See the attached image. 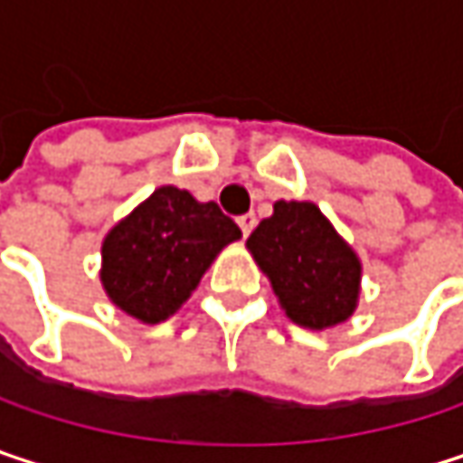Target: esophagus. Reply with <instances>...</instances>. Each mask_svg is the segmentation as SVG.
I'll return each instance as SVG.
<instances>
[{
    "label": "esophagus",
    "instance_id": "esophagus-1",
    "mask_svg": "<svg viewBox=\"0 0 463 463\" xmlns=\"http://www.w3.org/2000/svg\"><path fill=\"white\" fill-rule=\"evenodd\" d=\"M254 225H257L254 214H243V217H238V228H241L243 235H249V232L254 231Z\"/></svg>",
    "mask_w": 463,
    "mask_h": 463
}]
</instances>
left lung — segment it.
Wrapping results in <instances>:
<instances>
[{
  "label": "left lung",
  "mask_w": 463,
  "mask_h": 463,
  "mask_svg": "<svg viewBox=\"0 0 463 463\" xmlns=\"http://www.w3.org/2000/svg\"><path fill=\"white\" fill-rule=\"evenodd\" d=\"M246 246L295 324L326 329L354 314L362 262L317 203L276 201Z\"/></svg>",
  "instance_id": "8db88e82"
}]
</instances>
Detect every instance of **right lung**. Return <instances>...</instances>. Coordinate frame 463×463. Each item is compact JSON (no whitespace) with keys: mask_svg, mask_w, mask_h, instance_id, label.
<instances>
[{"mask_svg":"<svg viewBox=\"0 0 463 463\" xmlns=\"http://www.w3.org/2000/svg\"><path fill=\"white\" fill-rule=\"evenodd\" d=\"M238 238V225L214 201L201 203L174 184L157 187L107 232L104 292L139 322H165L193 295L214 257Z\"/></svg>","mask_w":463,"mask_h":463,"instance_id":"add662e5","label":"right lung"}]
</instances>
